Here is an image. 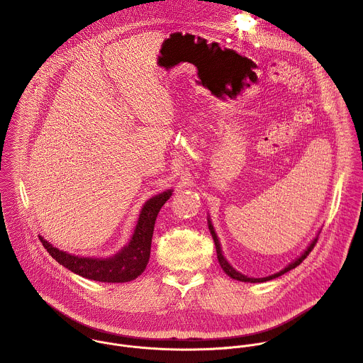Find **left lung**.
<instances>
[{
	"mask_svg": "<svg viewBox=\"0 0 363 363\" xmlns=\"http://www.w3.org/2000/svg\"><path fill=\"white\" fill-rule=\"evenodd\" d=\"M206 221H208V230H210V233H211V235H213V238H214V242H216V248H217V257H218V263H220V266H221V269L225 272V274L227 276H230L231 279H234V280H238V281H244V283H264V281H269V280H273V279H277V277H280V276H283L284 273H287V272H290V270H293L294 267H297L304 258L308 255V252L313 250V247H315V244H316V241H318V237H319V234H320V231L318 233V235L312 240V242H310L308 245H307V248L296 258V260H293L289 266H286L283 270H280L279 273H274V274H272V276H267V277H260V279H255V277H248V276H245V274H242V273H240V272H237L230 263H228V260L227 258L224 257V252H223V250H221V244H220V240H218V235H217V233H216V230H214V225H213V223H211V220H210V216H208V218H206Z\"/></svg>",
	"mask_w": 363,
	"mask_h": 363,
	"instance_id": "8db88e82",
	"label": "left lung"
}]
</instances>
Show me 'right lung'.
<instances>
[{
    "mask_svg": "<svg viewBox=\"0 0 363 363\" xmlns=\"http://www.w3.org/2000/svg\"><path fill=\"white\" fill-rule=\"evenodd\" d=\"M172 192L174 189H167L143 203L129 242L111 257H82L69 254L56 248L41 235L38 237L47 252L74 274L103 283L132 281L146 269L150 257L155 221L164 203L172 196Z\"/></svg>",
    "mask_w": 363,
    "mask_h": 363,
    "instance_id": "1",
    "label": "right lung"
}]
</instances>
